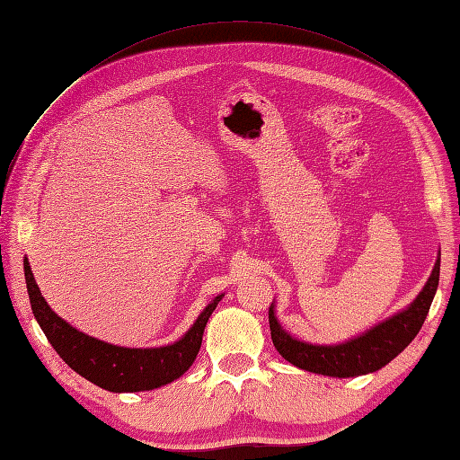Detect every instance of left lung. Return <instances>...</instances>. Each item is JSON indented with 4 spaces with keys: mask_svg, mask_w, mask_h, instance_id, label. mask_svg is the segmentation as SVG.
I'll return each instance as SVG.
<instances>
[{
    "mask_svg": "<svg viewBox=\"0 0 460 460\" xmlns=\"http://www.w3.org/2000/svg\"><path fill=\"white\" fill-rule=\"evenodd\" d=\"M439 264L441 253H438L434 269H431V274L424 288L420 289V294L416 296L405 309L341 343L320 345L291 336V333L278 323L276 307L272 301L269 309V323L276 351L280 353L288 363L301 370L332 376V378H355V376H365L384 368L387 363H392V360L416 338V333L420 332L428 316L429 305L434 301V296L438 291Z\"/></svg>",
    "mask_w": 460,
    "mask_h": 460,
    "instance_id": "obj_1",
    "label": "left lung"
}]
</instances>
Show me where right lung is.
<instances>
[{"label":"right lung","mask_w":460,"mask_h":460,"mask_svg":"<svg viewBox=\"0 0 460 460\" xmlns=\"http://www.w3.org/2000/svg\"><path fill=\"white\" fill-rule=\"evenodd\" d=\"M24 278L31 307L53 349L82 378L113 394L149 392L178 380L196 360L208 316L225 294L217 296L199 313L182 338L161 347H120L88 336L49 307L24 257Z\"/></svg>","instance_id":"add662e5"}]
</instances>
